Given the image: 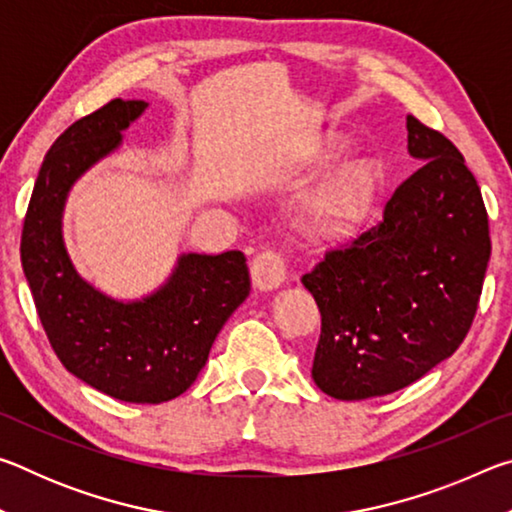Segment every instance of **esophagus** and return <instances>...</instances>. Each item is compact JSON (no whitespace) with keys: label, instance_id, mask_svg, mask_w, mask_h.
<instances>
[{"label":"esophagus","instance_id":"1","mask_svg":"<svg viewBox=\"0 0 512 512\" xmlns=\"http://www.w3.org/2000/svg\"><path fill=\"white\" fill-rule=\"evenodd\" d=\"M250 277H253L255 289L273 291L282 287L284 280H287V266H284V259L275 250H264L253 259Z\"/></svg>","mask_w":512,"mask_h":512}]
</instances>
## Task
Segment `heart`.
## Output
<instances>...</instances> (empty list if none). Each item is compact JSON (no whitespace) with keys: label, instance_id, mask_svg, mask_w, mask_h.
Instances as JSON below:
<instances>
[{"label":"heart","instance_id":"1","mask_svg":"<svg viewBox=\"0 0 512 512\" xmlns=\"http://www.w3.org/2000/svg\"><path fill=\"white\" fill-rule=\"evenodd\" d=\"M372 189V176L366 167L354 164L325 183L314 198V212L323 223H345L361 212Z\"/></svg>","mask_w":512,"mask_h":512}]
</instances>
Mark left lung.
I'll return each instance as SVG.
<instances>
[{
    "mask_svg": "<svg viewBox=\"0 0 512 512\" xmlns=\"http://www.w3.org/2000/svg\"><path fill=\"white\" fill-rule=\"evenodd\" d=\"M406 131L418 171L372 228L302 275L323 316L311 377L336 400L418 381L452 357L479 305L490 259L481 189L445 135L411 115Z\"/></svg>",
    "mask_w": 512,
    "mask_h": 512,
    "instance_id": "8db88e82",
    "label": "left lung"
}]
</instances>
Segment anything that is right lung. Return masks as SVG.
<instances>
[{"mask_svg": "<svg viewBox=\"0 0 512 512\" xmlns=\"http://www.w3.org/2000/svg\"><path fill=\"white\" fill-rule=\"evenodd\" d=\"M146 108L142 99H115L58 137L33 187L20 255L60 363L115 400L160 404L194 384L216 334L248 298L250 275L241 250L183 253L158 289L121 300L76 271L63 235L67 196L124 144V131Z\"/></svg>", "mask_w": 512, "mask_h": 512, "instance_id": "1", "label": "right lung"}]
</instances>
